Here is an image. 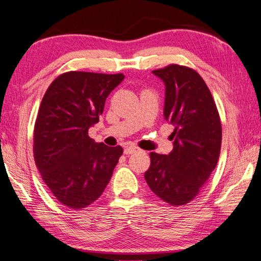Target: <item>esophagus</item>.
Masks as SVG:
<instances>
[{
  "instance_id": "1",
  "label": "esophagus",
  "mask_w": 261,
  "mask_h": 261,
  "mask_svg": "<svg viewBox=\"0 0 261 261\" xmlns=\"http://www.w3.org/2000/svg\"><path fill=\"white\" fill-rule=\"evenodd\" d=\"M139 150V147H137L136 145H127L125 148H124V154L125 155H131L134 154V152Z\"/></svg>"
}]
</instances>
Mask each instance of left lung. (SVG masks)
Segmentation results:
<instances>
[{
    "label": "left lung",
    "mask_w": 261,
    "mask_h": 261,
    "mask_svg": "<svg viewBox=\"0 0 261 261\" xmlns=\"http://www.w3.org/2000/svg\"><path fill=\"white\" fill-rule=\"evenodd\" d=\"M152 73L165 84L164 116L174 126L168 155L150 152L147 185L162 200L183 206L201 191L216 167L222 123L211 90L196 70L170 64Z\"/></svg>",
    "instance_id": "left-lung-1"
}]
</instances>
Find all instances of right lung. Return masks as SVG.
I'll list each match as a JSON object with an SVG mask.
<instances>
[{
	"label": "right lung",
	"instance_id": "obj_1",
	"mask_svg": "<svg viewBox=\"0 0 261 261\" xmlns=\"http://www.w3.org/2000/svg\"><path fill=\"white\" fill-rule=\"evenodd\" d=\"M123 73L69 71L46 90L34 127V158L45 185L64 206L81 209L104 192L123 149L97 144L88 129Z\"/></svg>",
	"mask_w": 261,
	"mask_h": 261
}]
</instances>
